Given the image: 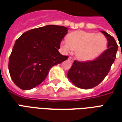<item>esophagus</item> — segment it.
Listing matches in <instances>:
<instances>
[{
    "label": "esophagus",
    "mask_w": 122,
    "mask_h": 122,
    "mask_svg": "<svg viewBox=\"0 0 122 122\" xmlns=\"http://www.w3.org/2000/svg\"><path fill=\"white\" fill-rule=\"evenodd\" d=\"M69 61H72L73 60H74V58H73V57H69Z\"/></svg>",
    "instance_id": "34e87169"
}]
</instances>
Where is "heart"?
Instances as JSON below:
<instances>
[{"label":"heart","instance_id":"1","mask_svg":"<svg viewBox=\"0 0 122 122\" xmlns=\"http://www.w3.org/2000/svg\"><path fill=\"white\" fill-rule=\"evenodd\" d=\"M107 40L102 34L84 30L71 32L67 39L61 42L62 48L65 52L76 50V56L80 60L91 61L99 56L105 50Z\"/></svg>","mask_w":122,"mask_h":122}]
</instances>
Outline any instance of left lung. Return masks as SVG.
I'll list each match as a JSON object with an SVG mask.
<instances>
[{
    "label": "left lung",
    "instance_id": "8db88e82",
    "mask_svg": "<svg viewBox=\"0 0 122 122\" xmlns=\"http://www.w3.org/2000/svg\"><path fill=\"white\" fill-rule=\"evenodd\" d=\"M108 40L107 49L93 61H74L67 73V77L76 87L91 89L104 80L115 60L118 46L114 38L105 31H101Z\"/></svg>",
    "mask_w": 122,
    "mask_h": 122
}]
</instances>
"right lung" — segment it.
I'll list each match as a JSON object with an SVG mask.
<instances>
[{"instance_id":"right-lung-1","label":"right lung","mask_w":122,"mask_h":122,"mask_svg":"<svg viewBox=\"0 0 122 122\" xmlns=\"http://www.w3.org/2000/svg\"><path fill=\"white\" fill-rule=\"evenodd\" d=\"M68 29L50 25L31 29L17 38L10 56L8 69L17 86L29 90L40 84L50 69L68 59L59 52Z\"/></svg>"}]
</instances>
